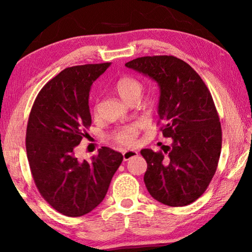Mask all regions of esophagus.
Instances as JSON below:
<instances>
[{
    "instance_id": "34e87169",
    "label": "esophagus",
    "mask_w": 252,
    "mask_h": 252,
    "mask_svg": "<svg viewBox=\"0 0 252 252\" xmlns=\"http://www.w3.org/2000/svg\"><path fill=\"white\" fill-rule=\"evenodd\" d=\"M122 155H123V160L127 161V160H130L131 158L138 156L139 153H138V151H134V150H125Z\"/></svg>"
}]
</instances>
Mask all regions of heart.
<instances>
[{
	"instance_id": "1",
	"label": "heart",
	"mask_w": 252,
	"mask_h": 252,
	"mask_svg": "<svg viewBox=\"0 0 252 252\" xmlns=\"http://www.w3.org/2000/svg\"><path fill=\"white\" fill-rule=\"evenodd\" d=\"M113 89L122 100H125L127 103H132L141 95L143 87L142 83L134 76L125 74L117 79L116 82L113 83ZM139 130L140 126L136 123L118 126L109 134V140L123 147H131L135 142Z\"/></svg>"
}]
</instances>
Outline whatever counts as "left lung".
<instances>
[{
	"mask_svg": "<svg viewBox=\"0 0 252 252\" xmlns=\"http://www.w3.org/2000/svg\"><path fill=\"white\" fill-rule=\"evenodd\" d=\"M126 66L159 84L158 125L172 141L163 152L141 150L149 193L170 207L188 206L207 190L220 158L222 131L211 93L201 76L173 55L141 57Z\"/></svg>",
	"mask_w": 252,
	"mask_h": 252,
	"instance_id": "1",
	"label": "left lung"
}]
</instances>
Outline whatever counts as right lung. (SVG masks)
I'll return each instance as SVG.
<instances>
[{
  "label": "right lung",
  "mask_w": 252,
  "mask_h": 252,
  "mask_svg": "<svg viewBox=\"0 0 252 252\" xmlns=\"http://www.w3.org/2000/svg\"><path fill=\"white\" fill-rule=\"evenodd\" d=\"M109 62L66 67L37 94L30 112L25 147L34 183L46 202L66 217L99 206L123 156L102 147L79 162L74 149L91 126L89 93Z\"/></svg>",
  "instance_id": "1"
}]
</instances>
